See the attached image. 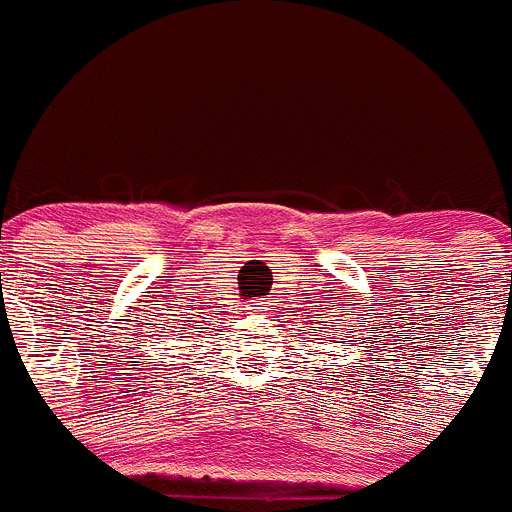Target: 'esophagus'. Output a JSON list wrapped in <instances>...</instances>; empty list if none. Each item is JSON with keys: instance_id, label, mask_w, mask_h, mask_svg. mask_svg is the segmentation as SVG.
Returning <instances> with one entry per match:
<instances>
[{"instance_id": "34e87169", "label": "esophagus", "mask_w": 512, "mask_h": 512, "mask_svg": "<svg viewBox=\"0 0 512 512\" xmlns=\"http://www.w3.org/2000/svg\"><path fill=\"white\" fill-rule=\"evenodd\" d=\"M249 313H263V310H268V302H263V299H252L247 305Z\"/></svg>"}]
</instances>
